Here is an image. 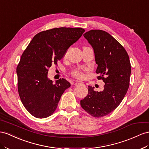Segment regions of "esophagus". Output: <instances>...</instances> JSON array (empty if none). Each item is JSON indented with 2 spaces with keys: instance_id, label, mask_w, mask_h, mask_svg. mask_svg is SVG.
I'll return each mask as SVG.
<instances>
[{
  "instance_id": "obj_1",
  "label": "esophagus",
  "mask_w": 149,
  "mask_h": 149,
  "mask_svg": "<svg viewBox=\"0 0 149 149\" xmlns=\"http://www.w3.org/2000/svg\"><path fill=\"white\" fill-rule=\"evenodd\" d=\"M81 84H83L82 83H79V82H76L74 83L75 86H79V85H81Z\"/></svg>"
}]
</instances>
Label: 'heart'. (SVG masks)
Returning a JSON list of instances; mask_svg holds the SVG:
<instances>
[{
	"label": "heart",
	"mask_w": 149,
	"mask_h": 149,
	"mask_svg": "<svg viewBox=\"0 0 149 149\" xmlns=\"http://www.w3.org/2000/svg\"><path fill=\"white\" fill-rule=\"evenodd\" d=\"M65 56H66V53L65 54ZM72 75H73L74 77L77 78L79 79H81L83 78V73L81 70H75L73 72H72Z\"/></svg>",
	"instance_id": "obj_1"
}]
</instances>
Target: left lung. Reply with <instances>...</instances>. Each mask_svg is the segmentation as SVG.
I'll return each mask as SVG.
<instances>
[{"label":"left lung","mask_w":149,"mask_h":149,"mask_svg":"<svg viewBox=\"0 0 149 149\" xmlns=\"http://www.w3.org/2000/svg\"><path fill=\"white\" fill-rule=\"evenodd\" d=\"M83 36L93 48L97 79L105 84L100 92L88 86V95L80 104L92 116L103 117L115 110L127 93L131 74L130 59L123 46L107 32L91 30Z\"/></svg>","instance_id":"8db88e82"}]
</instances>
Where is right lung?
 I'll list each match as a JSON object with an SVG mask.
<instances>
[{
	"mask_svg": "<svg viewBox=\"0 0 149 149\" xmlns=\"http://www.w3.org/2000/svg\"><path fill=\"white\" fill-rule=\"evenodd\" d=\"M84 31L81 27H59L40 32L23 52L17 66L18 92L24 107L34 117L51 116L64 91L70 87L63 78L54 84L47 73Z\"/></svg>",
	"mask_w": 149,
	"mask_h": 149,
	"instance_id": "1",
	"label": "right lung"
}]
</instances>
